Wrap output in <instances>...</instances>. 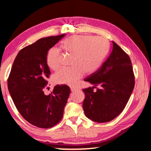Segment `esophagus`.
I'll list each match as a JSON object with an SVG mask.
<instances>
[{"instance_id":"34e87169","label":"esophagus","mask_w":151,"mask_h":151,"mask_svg":"<svg viewBox=\"0 0 151 151\" xmlns=\"http://www.w3.org/2000/svg\"><path fill=\"white\" fill-rule=\"evenodd\" d=\"M70 90L72 92H74V91H76V90H77V88H76L75 87H70Z\"/></svg>"}]
</instances>
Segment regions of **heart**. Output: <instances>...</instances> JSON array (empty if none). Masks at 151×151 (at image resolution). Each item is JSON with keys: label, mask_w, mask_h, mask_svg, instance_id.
<instances>
[{"label": "heart", "mask_w": 151, "mask_h": 151, "mask_svg": "<svg viewBox=\"0 0 151 151\" xmlns=\"http://www.w3.org/2000/svg\"><path fill=\"white\" fill-rule=\"evenodd\" d=\"M61 47L67 52L74 55L71 68H63L54 75L55 82L60 84L74 85L83 77L84 73L91 74L98 69L105 58L108 42L100 37L75 35L64 40ZM60 52L57 48L48 50L47 63L49 68L57 70L60 66Z\"/></svg>", "instance_id": "1"}]
</instances>
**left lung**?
Wrapping results in <instances>:
<instances>
[{
	"label": "left lung",
	"mask_w": 151,
	"mask_h": 151,
	"mask_svg": "<svg viewBox=\"0 0 151 151\" xmlns=\"http://www.w3.org/2000/svg\"><path fill=\"white\" fill-rule=\"evenodd\" d=\"M106 59L85 81L94 86L83 89V103L86 116L96 122H106L121 113L133 91L134 76L131 59L124 50L112 41ZM99 88L96 91L93 88Z\"/></svg>",
	"instance_id": "left-lung-1"
}]
</instances>
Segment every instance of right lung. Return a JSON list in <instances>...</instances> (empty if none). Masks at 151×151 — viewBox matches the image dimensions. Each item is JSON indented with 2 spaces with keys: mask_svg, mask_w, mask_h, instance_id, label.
Returning a JSON list of instances; mask_svg holds the SVG:
<instances>
[{
  "mask_svg": "<svg viewBox=\"0 0 151 151\" xmlns=\"http://www.w3.org/2000/svg\"><path fill=\"white\" fill-rule=\"evenodd\" d=\"M65 35L38 40L20 50L12 64L8 79L9 93L22 116L37 127L48 129L62 119L70 93L65 85L55 86L48 95L43 92L50 73L47 52Z\"/></svg>",
  "mask_w": 151,
  "mask_h": 151,
  "instance_id": "add662e5",
  "label": "right lung"
}]
</instances>
